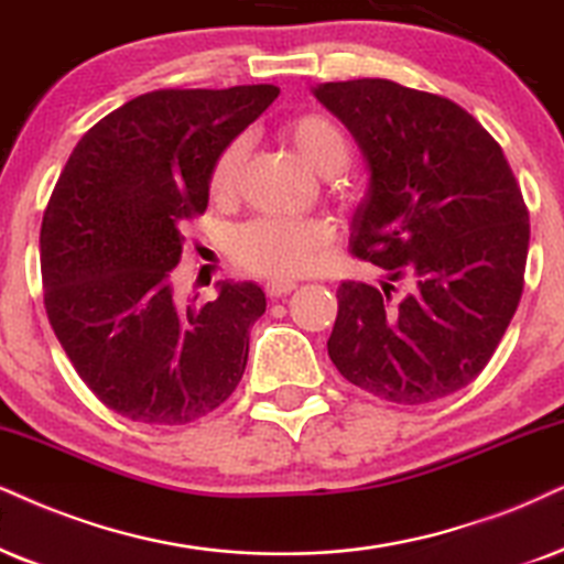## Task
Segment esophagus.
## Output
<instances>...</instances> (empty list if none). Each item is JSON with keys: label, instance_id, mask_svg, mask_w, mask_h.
<instances>
[{"label": "esophagus", "instance_id": "obj_1", "mask_svg": "<svg viewBox=\"0 0 564 564\" xmlns=\"http://www.w3.org/2000/svg\"><path fill=\"white\" fill-rule=\"evenodd\" d=\"M294 289H296L294 281H268V286H265L270 299L286 296V294H291V291H294Z\"/></svg>", "mask_w": 564, "mask_h": 564}]
</instances>
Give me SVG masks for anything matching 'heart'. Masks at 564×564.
<instances>
[{
  "mask_svg": "<svg viewBox=\"0 0 564 564\" xmlns=\"http://www.w3.org/2000/svg\"><path fill=\"white\" fill-rule=\"evenodd\" d=\"M283 134L319 176L344 171L351 155L344 127L325 113H302L289 119ZM247 159V140L237 138L224 148L210 171V195L231 199ZM330 245V226L317 218H254L234 234L231 254L249 273L268 278H296L310 273Z\"/></svg>",
  "mask_w": 564,
  "mask_h": 564,
  "instance_id": "b5f03b06",
  "label": "heart"
}]
</instances>
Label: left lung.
Listing matches in <instances>:
<instances>
[{
	"mask_svg": "<svg viewBox=\"0 0 564 564\" xmlns=\"http://www.w3.org/2000/svg\"><path fill=\"white\" fill-rule=\"evenodd\" d=\"M315 98L359 145L367 192L356 258L388 281L340 283L327 354L382 401L419 405L466 388L516 315L529 210L502 148L468 111L393 80L319 83ZM393 280L410 291L389 296Z\"/></svg>",
	"mask_w": 564,
	"mask_h": 564,
	"instance_id": "1",
	"label": "left lung"
}]
</instances>
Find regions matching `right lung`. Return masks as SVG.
Instances as JSON below:
<instances>
[{
	"label": "right lung",
	"instance_id": "right-lung-1",
	"mask_svg": "<svg viewBox=\"0 0 564 564\" xmlns=\"http://www.w3.org/2000/svg\"><path fill=\"white\" fill-rule=\"evenodd\" d=\"M275 85L153 90L93 124L41 226L48 323L98 401L132 422L189 424L245 375L265 312L252 281L176 304L184 220L208 208L210 171L278 98Z\"/></svg>",
	"mask_w": 564,
	"mask_h": 564
}]
</instances>
